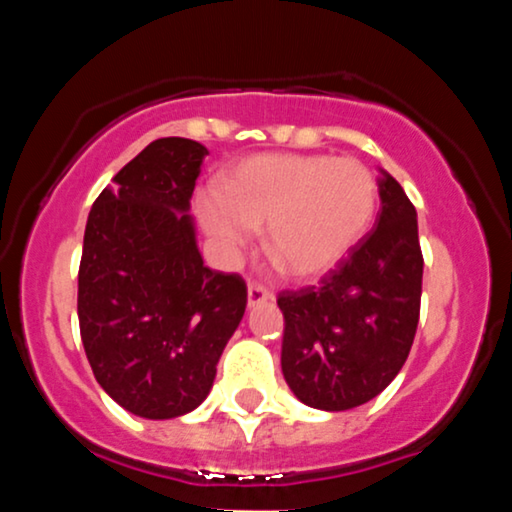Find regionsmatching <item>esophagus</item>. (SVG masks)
Instances as JSON below:
<instances>
[{"label": "esophagus", "instance_id": "esophagus-1", "mask_svg": "<svg viewBox=\"0 0 512 512\" xmlns=\"http://www.w3.org/2000/svg\"><path fill=\"white\" fill-rule=\"evenodd\" d=\"M267 301H272V293L264 289V286H260V284H250L248 286V305H250V308H255V305L267 303Z\"/></svg>", "mask_w": 512, "mask_h": 512}]
</instances>
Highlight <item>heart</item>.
I'll list each match as a JSON object with an SVG mask.
<instances>
[{
    "instance_id": "heart-1",
    "label": "heart",
    "mask_w": 512,
    "mask_h": 512,
    "mask_svg": "<svg viewBox=\"0 0 512 512\" xmlns=\"http://www.w3.org/2000/svg\"><path fill=\"white\" fill-rule=\"evenodd\" d=\"M378 207V182L356 158L262 154L236 163L223 192L202 190L197 214L228 255L264 228V248L293 279L337 267L366 236Z\"/></svg>"
}]
</instances>
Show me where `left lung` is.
Returning a JSON list of instances; mask_svg holds the SVG:
<instances>
[{
	"mask_svg": "<svg viewBox=\"0 0 512 512\" xmlns=\"http://www.w3.org/2000/svg\"><path fill=\"white\" fill-rule=\"evenodd\" d=\"M375 228L320 286L284 291L281 370L303 404L346 411L378 397L414 344L424 257L416 209L380 168Z\"/></svg>",
	"mask_w": 512,
	"mask_h": 512,
	"instance_id": "8db88e82",
	"label": "left lung"
}]
</instances>
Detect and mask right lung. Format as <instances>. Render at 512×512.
<instances>
[{"label":"right lung","mask_w":512,"mask_h":512,"mask_svg":"<svg viewBox=\"0 0 512 512\" xmlns=\"http://www.w3.org/2000/svg\"><path fill=\"white\" fill-rule=\"evenodd\" d=\"M207 146L166 137L93 202L79 264V327L98 385L142 419H175L209 395L248 289L204 267L190 199Z\"/></svg>","instance_id":"add662e5"}]
</instances>
